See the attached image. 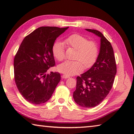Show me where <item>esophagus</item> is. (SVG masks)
Segmentation results:
<instances>
[{"label": "esophagus", "mask_w": 134, "mask_h": 134, "mask_svg": "<svg viewBox=\"0 0 134 134\" xmlns=\"http://www.w3.org/2000/svg\"><path fill=\"white\" fill-rule=\"evenodd\" d=\"M62 77L63 79H68V78L70 77V76L66 75V74H63V75H62Z\"/></svg>", "instance_id": "1"}]
</instances>
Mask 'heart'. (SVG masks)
Returning <instances> with one entry per match:
<instances>
[{"instance_id":"heart-1","label":"heart","mask_w":134,"mask_h":134,"mask_svg":"<svg viewBox=\"0 0 134 134\" xmlns=\"http://www.w3.org/2000/svg\"><path fill=\"white\" fill-rule=\"evenodd\" d=\"M64 43L68 47L76 49L74 58L76 60L66 61L58 65V70L68 76L74 75L81 72L85 68L92 66L96 62L99 55V48L96 42L88 41L84 36L74 34L65 38ZM52 51L54 57L58 61L65 58L64 44L61 41H56L53 44Z\"/></svg>"}]
</instances>
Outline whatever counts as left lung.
I'll return each instance as SVG.
<instances>
[{
	"label": "left lung",
	"instance_id": "obj_1",
	"mask_svg": "<svg viewBox=\"0 0 134 134\" xmlns=\"http://www.w3.org/2000/svg\"><path fill=\"white\" fill-rule=\"evenodd\" d=\"M86 30L100 38V48L93 66L77 77L73 98L79 106L90 108L99 105L110 91L116 74V64L110 42L99 31Z\"/></svg>",
	"mask_w": 134,
	"mask_h": 134
}]
</instances>
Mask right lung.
Wrapping results in <instances>:
<instances>
[{
  "label": "right lung",
  "instance_id": "right-lung-1",
  "mask_svg": "<svg viewBox=\"0 0 134 134\" xmlns=\"http://www.w3.org/2000/svg\"><path fill=\"white\" fill-rule=\"evenodd\" d=\"M68 28L41 26L22 41L14 58V79L20 93L29 103L46 102L60 82L59 72H46L55 64L54 43Z\"/></svg>",
  "mask_w": 134,
  "mask_h": 134
}]
</instances>
